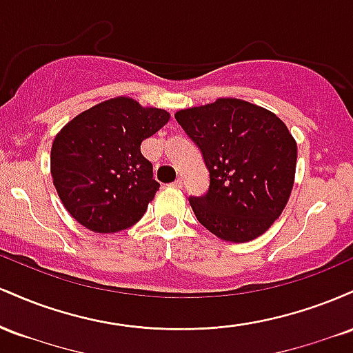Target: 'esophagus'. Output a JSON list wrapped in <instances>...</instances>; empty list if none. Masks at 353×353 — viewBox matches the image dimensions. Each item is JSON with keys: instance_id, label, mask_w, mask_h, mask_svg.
I'll return each instance as SVG.
<instances>
[{"instance_id": "1", "label": "esophagus", "mask_w": 353, "mask_h": 353, "mask_svg": "<svg viewBox=\"0 0 353 353\" xmlns=\"http://www.w3.org/2000/svg\"><path fill=\"white\" fill-rule=\"evenodd\" d=\"M171 185H172V188H176V189H181V188H182V179H177V181H174Z\"/></svg>"}]
</instances>
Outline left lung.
Segmentation results:
<instances>
[{
  "mask_svg": "<svg viewBox=\"0 0 353 353\" xmlns=\"http://www.w3.org/2000/svg\"><path fill=\"white\" fill-rule=\"evenodd\" d=\"M174 116L199 145L210 174L209 192L190 197L197 221L225 242L262 236L281 217L295 181L297 143L283 121L237 98Z\"/></svg>",
  "mask_w": 353,
  "mask_h": 353,
  "instance_id": "8db88e82",
  "label": "left lung"
}]
</instances>
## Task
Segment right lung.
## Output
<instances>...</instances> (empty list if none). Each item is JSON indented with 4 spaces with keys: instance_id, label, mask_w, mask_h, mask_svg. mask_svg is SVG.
Returning <instances> with one entry per match:
<instances>
[{
    "instance_id": "right-lung-1",
    "label": "right lung",
    "mask_w": 353,
    "mask_h": 353,
    "mask_svg": "<svg viewBox=\"0 0 353 353\" xmlns=\"http://www.w3.org/2000/svg\"><path fill=\"white\" fill-rule=\"evenodd\" d=\"M164 109L117 96L79 112L56 134L51 176L64 209L81 225L112 234L134 225L159 190L141 143L168 124Z\"/></svg>"
}]
</instances>
